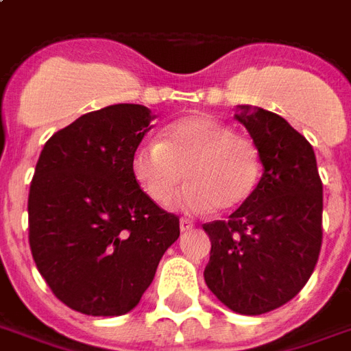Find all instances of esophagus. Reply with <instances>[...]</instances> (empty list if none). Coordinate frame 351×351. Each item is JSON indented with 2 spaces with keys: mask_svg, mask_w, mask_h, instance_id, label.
Listing matches in <instances>:
<instances>
[{
  "mask_svg": "<svg viewBox=\"0 0 351 351\" xmlns=\"http://www.w3.org/2000/svg\"><path fill=\"white\" fill-rule=\"evenodd\" d=\"M191 228H193V221H189V219L182 217V219H180V230H182V232H188Z\"/></svg>",
  "mask_w": 351,
  "mask_h": 351,
  "instance_id": "34e87169",
  "label": "esophagus"
}]
</instances>
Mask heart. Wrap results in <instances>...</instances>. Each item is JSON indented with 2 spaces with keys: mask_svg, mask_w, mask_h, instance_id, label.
<instances>
[{
  "mask_svg": "<svg viewBox=\"0 0 351 351\" xmlns=\"http://www.w3.org/2000/svg\"><path fill=\"white\" fill-rule=\"evenodd\" d=\"M189 212H232L255 195L262 176L256 143L210 115H189L169 124L158 145H143L132 156V175L158 206L173 202L178 189Z\"/></svg>",
  "mask_w": 351,
  "mask_h": 351,
  "instance_id": "obj_1",
  "label": "heart"
}]
</instances>
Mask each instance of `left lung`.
Returning <instances> with one entry per match:
<instances>
[{"label": "left lung", "instance_id": "1", "mask_svg": "<svg viewBox=\"0 0 351 351\" xmlns=\"http://www.w3.org/2000/svg\"><path fill=\"white\" fill-rule=\"evenodd\" d=\"M236 119L261 150L264 173L227 221L204 223V281L240 314H264L298 295L322 247V180L311 143L277 113L240 106Z\"/></svg>", "mask_w": 351, "mask_h": 351}]
</instances>
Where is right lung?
<instances>
[{
	"mask_svg": "<svg viewBox=\"0 0 351 351\" xmlns=\"http://www.w3.org/2000/svg\"><path fill=\"white\" fill-rule=\"evenodd\" d=\"M154 115L139 104L85 113L46 141L31 180L29 247L57 300L89 316L136 307L180 236L143 193L132 156Z\"/></svg>",
	"mask_w": 351,
	"mask_h": 351,
	"instance_id": "right-lung-1",
	"label": "right lung"
}]
</instances>
